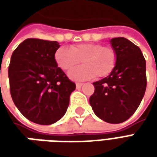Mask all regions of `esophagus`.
Segmentation results:
<instances>
[{
	"label": "esophagus",
	"instance_id": "obj_1",
	"mask_svg": "<svg viewBox=\"0 0 157 157\" xmlns=\"http://www.w3.org/2000/svg\"><path fill=\"white\" fill-rule=\"evenodd\" d=\"M82 85H83V84H82V83H80V82H76V83H75V86H76V88H81Z\"/></svg>",
	"mask_w": 157,
	"mask_h": 157
}]
</instances>
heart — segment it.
<instances>
[{"instance_id":"obj_1","label":"heart","mask_w":157,"mask_h":157,"mask_svg":"<svg viewBox=\"0 0 157 157\" xmlns=\"http://www.w3.org/2000/svg\"><path fill=\"white\" fill-rule=\"evenodd\" d=\"M57 65L64 71H69L81 63L84 65L69 72L73 80L82 81L95 77L102 78L115 68L118 55L112 47H104L101 44L83 43L71 45L70 48L60 47L55 54Z\"/></svg>"}]
</instances>
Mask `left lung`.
<instances>
[{"label": "left lung", "instance_id": "obj_1", "mask_svg": "<svg viewBox=\"0 0 157 157\" xmlns=\"http://www.w3.org/2000/svg\"><path fill=\"white\" fill-rule=\"evenodd\" d=\"M118 55L110 75L93 82L89 102L98 118L110 124L126 121L138 109L146 89V65L140 48L125 38L111 39Z\"/></svg>", "mask_w": 157, "mask_h": 157}]
</instances>
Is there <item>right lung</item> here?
Returning a JSON list of instances; mask_svg holds the SVG:
<instances>
[{"instance_id": "right-lung-1", "label": "right lung", "mask_w": 157, "mask_h": 157, "mask_svg": "<svg viewBox=\"0 0 157 157\" xmlns=\"http://www.w3.org/2000/svg\"><path fill=\"white\" fill-rule=\"evenodd\" d=\"M59 48L56 41L27 39L11 57L8 77L13 102L22 115L39 124L60 119L75 89V82L57 66Z\"/></svg>"}]
</instances>
